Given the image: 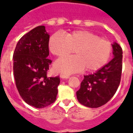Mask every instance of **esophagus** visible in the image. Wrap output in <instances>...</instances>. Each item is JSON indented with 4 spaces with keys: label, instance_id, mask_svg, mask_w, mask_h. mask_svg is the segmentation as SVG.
I'll use <instances>...</instances> for the list:
<instances>
[{
    "label": "esophagus",
    "instance_id": "1",
    "mask_svg": "<svg viewBox=\"0 0 133 133\" xmlns=\"http://www.w3.org/2000/svg\"><path fill=\"white\" fill-rule=\"evenodd\" d=\"M60 77H61V78H63V79H67V78H69L70 75H65V74H61L60 75Z\"/></svg>",
    "mask_w": 133,
    "mask_h": 133
}]
</instances>
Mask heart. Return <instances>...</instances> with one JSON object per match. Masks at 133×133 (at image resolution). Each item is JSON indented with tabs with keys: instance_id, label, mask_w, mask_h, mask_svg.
Listing matches in <instances>:
<instances>
[{
	"instance_id": "heart-1",
	"label": "heart",
	"mask_w": 133,
	"mask_h": 133,
	"mask_svg": "<svg viewBox=\"0 0 133 133\" xmlns=\"http://www.w3.org/2000/svg\"><path fill=\"white\" fill-rule=\"evenodd\" d=\"M74 49L75 55L59 59L54 64L57 72L71 74L83 69L94 71L103 67L111 55L112 44L88 30H79L65 36L54 33L49 41V50L54 55L63 57Z\"/></svg>"
}]
</instances>
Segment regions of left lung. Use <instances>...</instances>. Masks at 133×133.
Listing matches in <instances>:
<instances>
[{"label":"left lung","instance_id":"left-lung-1","mask_svg":"<svg viewBox=\"0 0 133 133\" xmlns=\"http://www.w3.org/2000/svg\"><path fill=\"white\" fill-rule=\"evenodd\" d=\"M112 47L114 58L95 73L84 75L76 92L79 103L86 107L95 108L105 105L113 97L120 85L123 50L117 43Z\"/></svg>","mask_w":133,"mask_h":133}]
</instances>
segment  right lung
<instances>
[{"mask_svg": "<svg viewBox=\"0 0 133 133\" xmlns=\"http://www.w3.org/2000/svg\"><path fill=\"white\" fill-rule=\"evenodd\" d=\"M50 35L44 25L25 34L13 53V75L21 97L29 105L43 108L56 100L59 76L48 77Z\"/></svg>", "mask_w": 133, "mask_h": 133, "instance_id": "right-lung-1", "label": "right lung"}]
</instances>
